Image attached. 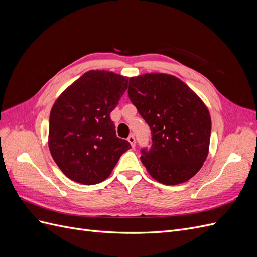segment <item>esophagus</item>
<instances>
[{"instance_id":"obj_1","label":"esophagus","mask_w":257,"mask_h":257,"mask_svg":"<svg viewBox=\"0 0 257 257\" xmlns=\"http://www.w3.org/2000/svg\"><path fill=\"white\" fill-rule=\"evenodd\" d=\"M127 141H128V143L131 144V146L132 147H135V145H136V139H135V137H134V135H130L128 137H127Z\"/></svg>"}]
</instances>
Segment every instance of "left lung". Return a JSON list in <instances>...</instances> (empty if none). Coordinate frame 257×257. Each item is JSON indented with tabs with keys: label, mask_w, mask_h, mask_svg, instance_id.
<instances>
[{
	"label": "left lung",
	"mask_w": 257,
	"mask_h": 257,
	"mask_svg": "<svg viewBox=\"0 0 257 257\" xmlns=\"http://www.w3.org/2000/svg\"><path fill=\"white\" fill-rule=\"evenodd\" d=\"M128 97L151 131L141 160L167 185L188 181L206 161L211 119L205 104L175 76L146 74L130 79Z\"/></svg>",
	"instance_id": "obj_1"
}]
</instances>
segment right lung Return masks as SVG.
<instances>
[{
  "label": "right lung",
  "instance_id": "right-lung-1",
  "mask_svg": "<svg viewBox=\"0 0 257 257\" xmlns=\"http://www.w3.org/2000/svg\"><path fill=\"white\" fill-rule=\"evenodd\" d=\"M127 81L111 72L90 71L54 103L49 118V150L71 180L87 185L104 181L132 148L125 139L116 137L110 119Z\"/></svg>",
  "mask_w": 257,
  "mask_h": 257
}]
</instances>
